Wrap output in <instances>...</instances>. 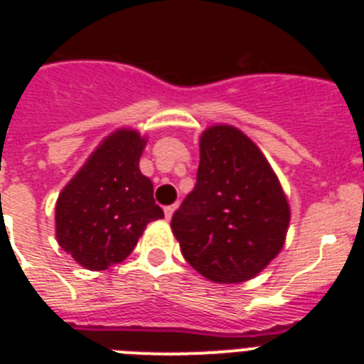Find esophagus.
Segmentation results:
<instances>
[{"mask_svg":"<svg viewBox=\"0 0 364 364\" xmlns=\"http://www.w3.org/2000/svg\"><path fill=\"white\" fill-rule=\"evenodd\" d=\"M175 210H176V204L166 205V208H164V213H166V218H167V220H169V218L173 217V213H175Z\"/></svg>","mask_w":364,"mask_h":364,"instance_id":"obj_1","label":"esophagus"}]
</instances>
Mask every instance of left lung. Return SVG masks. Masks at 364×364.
<instances>
[{
    "label": "left lung",
    "mask_w": 364,
    "mask_h": 364,
    "mask_svg": "<svg viewBox=\"0 0 364 364\" xmlns=\"http://www.w3.org/2000/svg\"><path fill=\"white\" fill-rule=\"evenodd\" d=\"M290 205L259 147L233 125L200 136L197 184L175 211L182 255L218 284L250 281L282 250Z\"/></svg>",
    "instance_id": "1"
}]
</instances>
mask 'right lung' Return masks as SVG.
Returning a JSON list of instances; mask_svg holds the SVG:
<instances>
[{
	"label": "right lung",
	"mask_w": 364,
	"mask_h": 364,
	"mask_svg": "<svg viewBox=\"0 0 364 364\" xmlns=\"http://www.w3.org/2000/svg\"><path fill=\"white\" fill-rule=\"evenodd\" d=\"M144 147L138 131H114L60 193L58 244L83 268L100 272L127 259L147 224L164 217L138 167Z\"/></svg>",
	"instance_id": "obj_1"
}]
</instances>
